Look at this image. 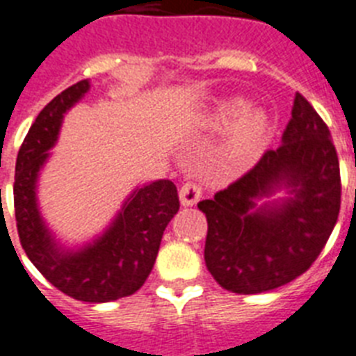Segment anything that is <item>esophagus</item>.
<instances>
[{"label": "esophagus", "mask_w": 356, "mask_h": 356, "mask_svg": "<svg viewBox=\"0 0 356 356\" xmlns=\"http://www.w3.org/2000/svg\"><path fill=\"white\" fill-rule=\"evenodd\" d=\"M201 186L197 183H186L181 186L179 190V199H181V204L183 207H193V204L197 203L199 199H201Z\"/></svg>", "instance_id": "esophagus-1"}]
</instances>
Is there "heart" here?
<instances>
[{
	"instance_id": "1",
	"label": "heart",
	"mask_w": 356,
	"mask_h": 356,
	"mask_svg": "<svg viewBox=\"0 0 356 356\" xmlns=\"http://www.w3.org/2000/svg\"><path fill=\"white\" fill-rule=\"evenodd\" d=\"M210 122L216 128L231 126L223 146L228 164L236 170H245L258 161L268 140V117L263 109H247L245 100L230 98L216 106Z\"/></svg>"
}]
</instances>
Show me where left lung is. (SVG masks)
<instances>
[{
    "label": "left lung",
    "instance_id": "8db88e82",
    "mask_svg": "<svg viewBox=\"0 0 356 356\" xmlns=\"http://www.w3.org/2000/svg\"><path fill=\"white\" fill-rule=\"evenodd\" d=\"M340 190L331 133L296 93L278 148L197 204L208 221L204 261L213 280L230 293L258 294L298 278L333 232Z\"/></svg>",
    "mask_w": 356,
    "mask_h": 356
}]
</instances>
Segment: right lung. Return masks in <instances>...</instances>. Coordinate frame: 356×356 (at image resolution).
Wrapping results in <instances>:
<instances>
[{"mask_svg":"<svg viewBox=\"0 0 356 356\" xmlns=\"http://www.w3.org/2000/svg\"><path fill=\"white\" fill-rule=\"evenodd\" d=\"M91 89L74 83L40 111L16 159L14 208L22 247L34 267L62 293L80 302L106 303L143 287L157 259L164 228L179 210L177 188L159 179L131 190L102 232L89 241L67 245L43 218L38 183L63 118Z\"/></svg>","mask_w":356,"mask_h":356,"instance_id":"1","label":"right lung"}]
</instances>
